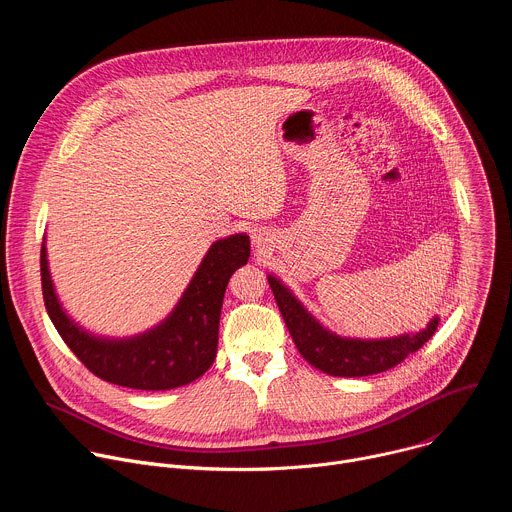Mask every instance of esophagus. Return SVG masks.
Instances as JSON below:
<instances>
[{"label": "esophagus", "instance_id": "obj_1", "mask_svg": "<svg viewBox=\"0 0 512 512\" xmlns=\"http://www.w3.org/2000/svg\"><path fill=\"white\" fill-rule=\"evenodd\" d=\"M253 241H255L257 245H265V241H267V233H263V231H257V233L253 235Z\"/></svg>", "mask_w": 512, "mask_h": 512}]
</instances>
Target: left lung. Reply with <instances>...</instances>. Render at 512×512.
Returning <instances> with one entry per match:
<instances>
[{
  "label": "left lung",
  "mask_w": 512,
  "mask_h": 512,
  "mask_svg": "<svg viewBox=\"0 0 512 512\" xmlns=\"http://www.w3.org/2000/svg\"><path fill=\"white\" fill-rule=\"evenodd\" d=\"M267 279L285 326L291 338H294L300 354L312 367L332 377H369L389 371L403 362L411 352L419 350L433 336L437 324H440V318H433L413 336L403 334L381 340L342 338L320 326L277 277L269 275Z\"/></svg>",
  "instance_id": "1"
}]
</instances>
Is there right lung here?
Listing matches in <instances>:
<instances>
[{
	"label": "right lung",
	"mask_w": 512,
	"mask_h": 512,
	"mask_svg": "<svg viewBox=\"0 0 512 512\" xmlns=\"http://www.w3.org/2000/svg\"><path fill=\"white\" fill-rule=\"evenodd\" d=\"M249 253L247 235L216 241L202 259L182 300L160 326L133 338L111 340L85 332L64 314L54 294L46 247L42 245L44 306L60 338L95 377L139 391L176 389L204 375L214 362L227 283L247 263Z\"/></svg>",
	"instance_id": "add662e5"
}]
</instances>
